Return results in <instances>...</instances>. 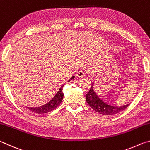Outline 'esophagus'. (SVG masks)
Instances as JSON below:
<instances>
[{
    "instance_id": "1",
    "label": "esophagus",
    "mask_w": 150,
    "mask_h": 150,
    "mask_svg": "<svg viewBox=\"0 0 150 150\" xmlns=\"http://www.w3.org/2000/svg\"><path fill=\"white\" fill-rule=\"evenodd\" d=\"M77 77L83 78V77H84L85 76H86V73L85 71H79L77 72Z\"/></svg>"
}]
</instances>
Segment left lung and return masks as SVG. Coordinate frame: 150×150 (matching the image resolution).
<instances>
[{
  "label": "left lung",
  "mask_w": 150,
  "mask_h": 150,
  "mask_svg": "<svg viewBox=\"0 0 150 150\" xmlns=\"http://www.w3.org/2000/svg\"><path fill=\"white\" fill-rule=\"evenodd\" d=\"M86 100H87L88 105L94 110L103 115H112L120 112L128 107L130 104L129 103L128 105L122 106L108 105L98 97V96L93 90V85L91 86L88 93L86 95Z\"/></svg>",
  "instance_id": "left-lung-1"
}]
</instances>
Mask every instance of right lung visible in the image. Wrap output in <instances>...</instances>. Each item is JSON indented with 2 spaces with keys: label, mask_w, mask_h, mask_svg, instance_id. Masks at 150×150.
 <instances>
[{
  "label": "right lung",
  "mask_w": 150,
  "mask_h": 150,
  "mask_svg": "<svg viewBox=\"0 0 150 150\" xmlns=\"http://www.w3.org/2000/svg\"><path fill=\"white\" fill-rule=\"evenodd\" d=\"M74 77L75 76H73V77L71 78L69 81H67V82H69L71 80L74 79ZM63 85L61 87L59 91H57L56 95L54 96V97L53 98L49 103H47V104H45V105L43 106H38V107H28V108L30 111L36 114H45L54 110V109L56 108L57 106L60 105L61 103H62L63 100Z\"/></svg>",
  "instance_id": "add662e5"
}]
</instances>
